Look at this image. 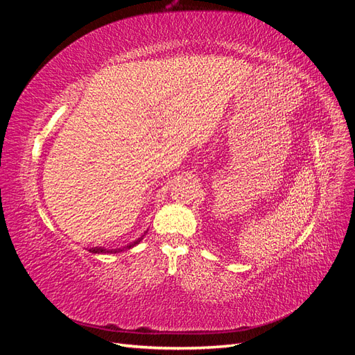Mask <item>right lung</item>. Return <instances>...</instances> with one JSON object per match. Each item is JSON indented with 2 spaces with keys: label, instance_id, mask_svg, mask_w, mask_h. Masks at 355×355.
<instances>
[{
  "label": "right lung",
  "instance_id": "right-lung-1",
  "mask_svg": "<svg viewBox=\"0 0 355 355\" xmlns=\"http://www.w3.org/2000/svg\"><path fill=\"white\" fill-rule=\"evenodd\" d=\"M146 232L148 231H145L144 232V235L142 237H139L137 240H135L133 243H130V244H127V245H124V247H121V249H105V247H94V249H90V252L92 253H96V254H106V253H110V254H115V253H121V252H124V250H127V249H132V247H135L136 244H139L142 241V239L145 237L146 235Z\"/></svg>",
  "mask_w": 355,
  "mask_h": 355
}]
</instances>
